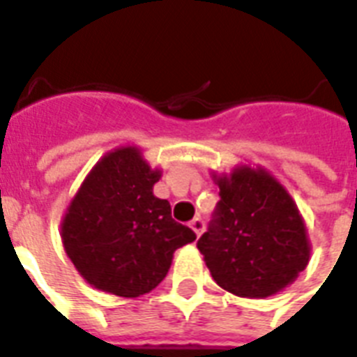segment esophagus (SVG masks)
<instances>
[{"label":"esophagus","instance_id":"1","mask_svg":"<svg viewBox=\"0 0 357 357\" xmlns=\"http://www.w3.org/2000/svg\"><path fill=\"white\" fill-rule=\"evenodd\" d=\"M190 228L197 232V236H200V234L204 232V228H206V225H204V221L200 219V217H195L192 221H190Z\"/></svg>","mask_w":357,"mask_h":357}]
</instances>
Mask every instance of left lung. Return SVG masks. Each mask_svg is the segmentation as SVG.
I'll use <instances>...</instances> for the list:
<instances>
[{
  "label": "left lung",
  "mask_w": 357,
  "mask_h": 357,
  "mask_svg": "<svg viewBox=\"0 0 357 357\" xmlns=\"http://www.w3.org/2000/svg\"><path fill=\"white\" fill-rule=\"evenodd\" d=\"M221 200L197 247L215 282L241 298H268L309 264L296 204L264 170L241 167L217 179Z\"/></svg>",
  "instance_id": "left-lung-1"
}]
</instances>
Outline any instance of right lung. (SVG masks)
<instances>
[{"label": "right lung", "mask_w": 357, "mask_h": 357, "mask_svg": "<svg viewBox=\"0 0 357 357\" xmlns=\"http://www.w3.org/2000/svg\"><path fill=\"white\" fill-rule=\"evenodd\" d=\"M159 178L138 149L121 148L97 162L73 198L63 247L95 288L138 298L167 277L174 251L197 239L174 221L170 202L153 195Z\"/></svg>", "instance_id": "1"}]
</instances>
